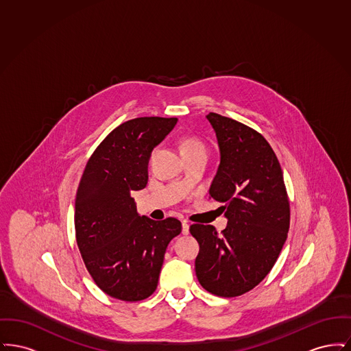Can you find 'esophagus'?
Returning <instances> with one entry per match:
<instances>
[{
  "mask_svg": "<svg viewBox=\"0 0 351 351\" xmlns=\"http://www.w3.org/2000/svg\"><path fill=\"white\" fill-rule=\"evenodd\" d=\"M182 232H183L184 235L189 233V223L186 221H183V223H182Z\"/></svg>",
  "mask_w": 351,
  "mask_h": 351,
  "instance_id": "esophagus-1",
  "label": "esophagus"
}]
</instances>
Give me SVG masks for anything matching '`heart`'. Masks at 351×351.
<instances>
[{
    "label": "heart",
    "instance_id": "heart-1",
    "mask_svg": "<svg viewBox=\"0 0 351 351\" xmlns=\"http://www.w3.org/2000/svg\"><path fill=\"white\" fill-rule=\"evenodd\" d=\"M205 150V146L196 138H185L180 143V151Z\"/></svg>",
    "mask_w": 351,
    "mask_h": 351
}]
</instances>
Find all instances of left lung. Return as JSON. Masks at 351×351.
Returning <instances> with one entry per match:
<instances>
[{"label": "left lung", "mask_w": 351, "mask_h": 351, "mask_svg": "<svg viewBox=\"0 0 351 351\" xmlns=\"http://www.w3.org/2000/svg\"><path fill=\"white\" fill-rule=\"evenodd\" d=\"M219 165L209 195L222 202L228 225L189 228L200 250L196 276L210 293L234 298L249 292L274 267L289 229V202L279 160L267 141L249 126L209 113Z\"/></svg>", "instance_id": "left-lung-1"}]
</instances>
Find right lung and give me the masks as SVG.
I'll return each mask as SVG.
<instances>
[{
    "instance_id": "obj_1",
    "label": "right lung",
    "mask_w": 351,
    "mask_h": 351,
    "mask_svg": "<svg viewBox=\"0 0 351 351\" xmlns=\"http://www.w3.org/2000/svg\"><path fill=\"white\" fill-rule=\"evenodd\" d=\"M178 118L141 117L116 128L93 152L75 200V229L85 267L106 295L147 299L156 289L176 218L154 221L136 212L132 193L146 188L152 150Z\"/></svg>"
}]
</instances>
